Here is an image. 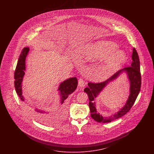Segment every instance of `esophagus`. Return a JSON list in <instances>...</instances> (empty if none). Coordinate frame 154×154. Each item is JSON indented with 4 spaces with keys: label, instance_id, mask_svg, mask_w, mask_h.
<instances>
[{
    "label": "esophagus",
    "instance_id": "1",
    "mask_svg": "<svg viewBox=\"0 0 154 154\" xmlns=\"http://www.w3.org/2000/svg\"><path fill=\"white\" fill-rule=\"evenodd\" d=\"M79 85L80 87H84L85 86V84H84V81L83 80V79H80L79 80Z\"/></svg>",
    "mask_w": 154,
    "mask_h": 154
}]
</instances>
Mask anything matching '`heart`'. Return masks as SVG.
I'll use <instances>...</instances> for the list:
<instances>
[{"label":"heart","mask_w":154,"mask_h":154,"mask_svg":"<svg viewBox=\"0 0 154 154\" xmlns=\"http://www.w3.org/2000/svg\"><path fill=\"white\" fill-rule=\"evenodd\" d=\"M117 44L111 42L100 40L85 46L83 54L89 59H103L100 70L104 73H110L124 63L126 59L124 52L116 50Z\"/></svg>","instance_id":"obj_1"}]
</instances>
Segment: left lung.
<instances>
[{"mask_svg":"<svg viewBox=\"0 0 154 154\" xmlns=\"http://www.w3.org/2000/svg\"><path fill=\"white\" fill-rule=\"evenodd\" d=\"M132 62L130 66H128L122 69L111 76L109 79L102 82H88V87L85 88L84 91L87 93L89 97V106L91 111V116L96 121L98 122L108 123L113 120L122 117L129 111L135 102L136 98L139 94L141 78L140 69L139 57L136 49L133 48L132 53ZM123 72H126L130 82V95L125 106L117 113L109 118H103L101 115L97 112L95 109V103L94 99L100 93V92L111 81L116 79Z\"/></svg>","mask_w":154,"mask_h":154,"instance_id":"8db88e82","label":"left lung"}]
</instances>
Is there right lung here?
Returning <instances> with one entry per match:
<instances>
[{
	"mask_svg": "<svg viewBox=\"0 0 154 154\" xmlns=\"http://www.w3.org/2000/svg\"><path fill=\"white\" fill-rule=\"evenodd\" d=\"M29 51L28 47H25L22 50L18 60V63L16 66L14 72V86L16 92L22 100L23 105L25 109L27 110L30 114L39 121L47 124L49 123V114L48 112L43 111L38 108L32 106V105L28 102L22 95V83L23 77L25 75V59ZM78 85V81L76 77L70 78L62 82L59 87V91L60 95V103L62 104L65 100L68 97V96L72 94L76 89Z\"/></svg>",
	"mask_w": 154,
	"mask_h": 154,
	"instance_id": "right-lung-1",
	"label": "right lung"
}]
</instances>
